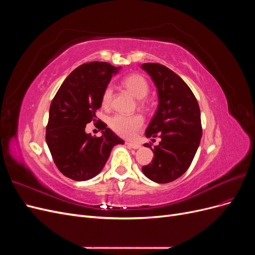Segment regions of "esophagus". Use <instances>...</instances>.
Listing matches in <instances>:
<instances>
[{"label": "esophagus", "mask_w": 255, "mask_h": 255, "mask_svg": "<svg viewBox=\"0 0 255 255\" xmlns=\"http://www.w3.org/2000/svg\"><path fill=\"white\" fill-rule=\"evenodd\" d=\"M126 144L128 146V148H132V149H139L140 148V144L137 143V142H130V141H127Z\"/></svg>", "instance_id": "obj_1"}]
</instances>
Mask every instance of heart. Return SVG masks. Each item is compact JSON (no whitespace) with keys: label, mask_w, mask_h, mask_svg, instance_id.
I'll return each instance as SVG.
<instances>
[{"label":"heart","mask_w":255,"mask_h":255,"mask_svg":"<svg viewBox=\"0 0 255 255\" xmlns=\"http://www.w3.org/2000/svg\"><path fill=\"white\" fill-rule=\"evenodd\" d=\"M122 85L127 88L130 94L137 99H139V104L141 106L145 105L144 99L149 94L150 86L149 83L141 74L133 73L126 76L122 81ZM114 99V90L112 86H107L102 94V103L105 107L111 106ZM144 119L140 114L135 115H123L115 114L109 119V126L116 134L122 137H133L137 130L143 126Z\"/></svg>","instance_id":"obj_1"}]
</instances>
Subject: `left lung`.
<instances>
[{
	"instance_id": "left-lung-1",
	"label": "left lung",
	"mask_w": 255,
	"mask_h": 255,
	"mask_svg": "<svg viewBox=\"0 0 255 255\" xmlns=\"http://www.w3.org/2000/svg\"><path fill=\"white\" fill-rule=\"evenodd\" d=\"M155 83L158 107L145 129L146 137H160L151 148L154 157L142 167L143 174L156 183H169L186 172L202 137L201 114L194 92L179 75L164 65L142 66ZM153 140V139H152Z\"/></svg>"
}]
</instances>
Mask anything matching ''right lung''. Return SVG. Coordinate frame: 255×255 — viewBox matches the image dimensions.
I'll use <instances>...</instances> for the list:
<instances>
[{"label":"right lung","mask_w":255,"mask_h":255,"mask_svg":"<svg viewBox=\"0 0 255 255\" xmlns=\"http://www.w3.org/2000/svg\"><path fill=\"white\" fill-rule=\"evenodd\" d=\"M118 69L104 61L83 64L68 75L52 100L45 140L58 170L69 179H92L103 169L114 145L123 143L103 121L99 122L101 137L85 132L87 123L97 120L103 91Z\"/></svg>","instance_id":"obj_1"}]
</instances>
